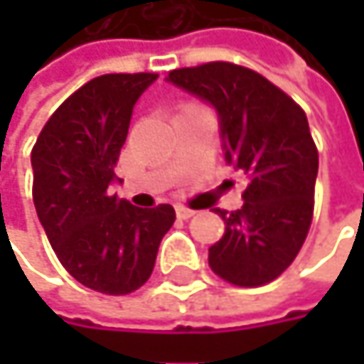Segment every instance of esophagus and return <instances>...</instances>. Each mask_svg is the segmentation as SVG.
<instances>
[{
  "label": "esophagus",
  "mask_w": 364,
  "mask_h": 364,
  "mask_svg": "<svg viewBox=\"0 0 364 364\" xmlns=\"http://www.w3.org/2000/svg\"><path fill=\"white\" fill-rule=\"evenodd\" d=\"M196 215V210H191V208H187V206H177V217L179 219H189V217H193Z\"/></svg>",
  "instance_id": "esophagus-1"
}]
</instances>
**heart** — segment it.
Here are the masks:
<instances>
[{
  "mask_svg": "<svg viewBox=\"0 0 364 364\" xmlns=\"http://www.w3.org/2000/svg\"><path fill=\"white\" fill-rule=\"evenodd\" d=\"M198 105H193V103H187V105H183L181 111H187V109H196Z\"/></svg>",
  "mask_w": 364,
  "mask_h": 364,
  "instance_id": "1",
  "label": "heart"
}]
</instances>
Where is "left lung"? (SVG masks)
Segmentation results:
<instances>
[{"label": "left lung", "mask_w": 364, "mask_h": 364, "mask_svg": "<svg viewBox=\"0 0 364 364\" xmlns=\"http://www.w3.org/2000/svg\"><path fill=\"white\" fill-rule=\"evenodd\" d=\"M168 82L217 109L225 162L249 181L242 208H215L225 234L208 249L210 269L236 287L276 280L314 215L318 149L306 111L261 73L225 60L175 69Z\"/></svg>", "instance_id": "obj_1"}]
</instances>
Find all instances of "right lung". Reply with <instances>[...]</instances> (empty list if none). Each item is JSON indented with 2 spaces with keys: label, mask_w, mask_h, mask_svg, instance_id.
Listing matches in <instances>:
<instances>
[{
  "label": "right lung",
  "mask_w": 364,
  "mask_h": 364,
  "mask_svg": "<svg viewBox=\"0 0 364 364\" xmlns=\"http://www.w3.org/2000/svg\"><path fill=\"white\" fill-rule=\"evenodd\" d=\"M158 73H107L50 115L31 151L33 204L63 267L84 287L128 295L143 287L175 208H136L109 193L132 107Z\"/></svg>",
  "instance_id": "right-lung-1"
}]
</instances>
